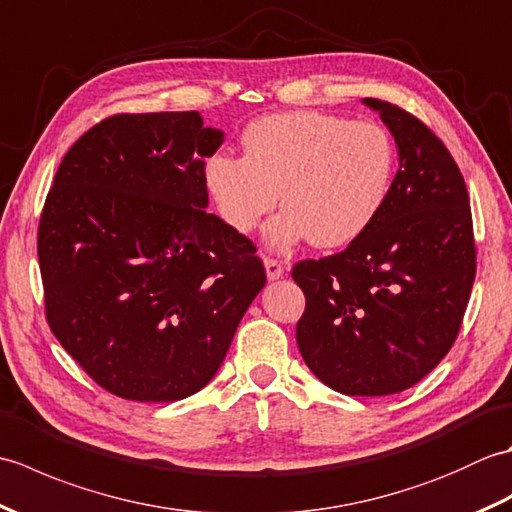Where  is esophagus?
Masks as SVG:
<instances>
[{
	"label": "esophagus",
	"instance_id": "obj_1",
	"mask_svg": "<svg viewBox=\"0 0 512 512\" xmlns=\"http://www.w3.org/2000/svg\"><path fill=\"white\" fill-rule=\"evenodd\" d=\"M264 268H266V275H268L270 281H275V279H279L281 275H284V266H281L277 259H273V257H266L264 259Z\"/></svg>",
	"mask_w": 512,
	"mask_h": 512
}]
</instances>
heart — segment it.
Masks as SVG:
<instances>
[{
	"label": "heart",
	"instance_id": "b5f03b06",
	"mask_svg": "<svg viewBox=\"0 0 512 512\" xmlns=\"http://www.w3.org/2000/svg\"><path fill=\"white\" fill-rule=\"evenodd\" d=\"M242 147L244 158L215 151L206 160V189L222 220L244 235L279 198L286 209L266 233L279 253L303 242L350 244L376 222L389 198L394 143L376 123L323 112L273 114L244 129Z\"/></svg>",
	"mask_w": 512,
	"mask_h": 512
}]
</instances>
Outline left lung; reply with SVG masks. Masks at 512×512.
<instances>
[{
	"label": "left lung",
	"instance_id": "obj_1",
	"mask_svg": "<svg viewBox=\"0 0 512 512\" xmlns=\"http://www.w3.org/2000/svg\"><path fill=\"white\" fill-rule=\"evenodd\" d=\"M363 103L394 136L398 173L361 237L292 268L306 295L297 345L334 391L389 396L451 350L475 279V239L469 193L442 140L398 105Z\"/></svg>",
	"mask_w": 512,
	"mask_h": 512
}]
</instances>
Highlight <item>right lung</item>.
Wrapping results in <instances>:
<instances>
[{
    "label": "right lung",
    "instance_id": "add662e5",
    "mask_svg": "<svg viewBox=\"0 0 512 512\" xmlns=\"http://www.w3.org/2000/svg\"><path fill=\"white\" fill-rule=\"evenodd\" d=\"M222 129L116 114L63 156L37 253L52 334L114 396L173 402L220 369L266 284L255 244L206 213Z\"/></svg>",
    "mask_w": 512,
    "mask_h": 512
}]
</instances>
